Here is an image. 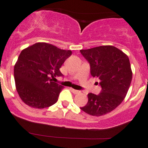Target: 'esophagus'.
<instances>
[{"instance_id":"esophagus-1","label":"esophagus","mask_w":148,"mask_h":148,"mask_svg":"<svg viewBox=\"0 0 148 148\" xmlns=\"http://www.w3.org/2000/svg\"><path fill=\"white\" fill-rule=\"evenodd\" d=\"M70 90H71V91H72V92L74 93V94H79V93L80 92L79 90H74V89H73V88H70Z\"/></svg>"}]
</instances>
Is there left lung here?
<instances>
[{"instance_id": "left-lung-1", "label": "left lung", "mask_w": 148, "mask_h": 148, "mask_svg": "<svg viewBox=\"0 0 148 148\" xmlns=\"http://www.w3.org/2000/svg\"><path fill=\"white\" fill-rule=\"evenodd\" d=\"M90 64V74L100 80L99 95L89 93L82 111L93 116L110 113L127 95L132 79L130 59L121 50L111 45L80 50Z\"/></svg>"}]
</instances>
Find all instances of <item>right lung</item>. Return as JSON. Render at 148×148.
<instances>
[{"instance_id": "add662e5", "label": "right lung", "mask_w": 148, "mask_h": 148, "mask_svg": "<svg viewBox=\"0 0 148 148\" xmlns=\"http://www.w3.org/2000/svg\"><path fill=\"white\" fill-rule=\"evenodd\" d=\"M72 51L46 42H37L22 50L14 68L15 86L25 104L45 108L57 102L63 86L53 82L62 76L60 69Z\"/></svg>"}]
</instances>
